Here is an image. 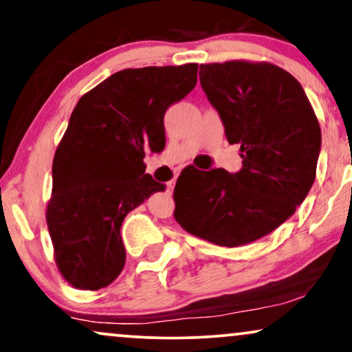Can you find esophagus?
I'll use <instances>...</instances> for the list:
<instances>
[{"label": "esophagus", "instance_id": "1", "mask_svg": "<svg viewBox=\"0 0 352 352\" xmlns=\"http://www.w3.org/2000/svg\"><path fill=\"white\" fill-rule=\"evenodd\" d=\"M173 186H175V184H173V182H168V184H167V191H168V193H172Z\"/></svg>", "mask_w": 352, "mask_h": 352}]
</instances>
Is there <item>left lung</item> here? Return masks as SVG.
I'll list each match as a JSON object with an SVG mask.
<instances>
[{"label":"left lung","instance_id":"1","mask_svg":"<svg viewBox=\"0 0 352 352\" xmlns=\"http://www.w3.org/2000/svg\"><path fill=\"white\" fill-rule=\"evenodd\" d=\"M201 87L240 144L243 167L177 180L173 217L191 235L235 248L292 217L316 180L320 125L301 83L278 65L236 59L199 65Z\"/></svg>","mask_w":352,"mask_h":352}]
</instances>
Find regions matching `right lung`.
<instances>
[{
    "mask_svg": "<svg viewBox=\"0 0 352 352\" xmlns=\"http://www.w3.org/2000/svg\"><path fill=\"white\" fill-rule=\"evenodd\" d=\"M198 64L124 69L74 107L53 159L46 223L54 261L77 289H101L125 265V215L164 185L143 162L166 146L164 114L193 90Z\"/></svg>",
    "mask_w": 352,
    "mask_h": 352,
    "instance_id": "add662e5",
    "label": "right lung"
}]
</instances>
